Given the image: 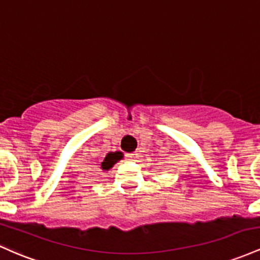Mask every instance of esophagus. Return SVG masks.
Instances as JSON below:
<instances>
[{"label":"esophagus","mask_w":260,"mask_h":260,"mask_svg":"<svg viewBox=\"0 0 260 260\" xmlns=\"http://www.w3.org/2000/svg\"><path fill=\"white\" fill-rule=\"evenodd\" d=\"M126 157L129 159H131V161H136V159H138L140 157V154L138 152H133V153H127Z\"/></svg>","instance_id":"esophagus-1"}]
</instances>
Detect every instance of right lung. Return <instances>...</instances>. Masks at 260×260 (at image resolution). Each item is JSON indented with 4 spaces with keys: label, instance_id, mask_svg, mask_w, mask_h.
I'll return each mask as SVG.
<instances>
[{
    "label": "right lung",
    "instance_id": "add662e5",
    "mask_svg": "<svg viewBox=\"0 0 260 260\" xmlns=\"http://www.w3.org/2000/svg\"><path fill=\"white\" fill-rule=\"evenodd\" d=\"M121 153L120 152H110L107 154V157L104 158V161L102 162V169H104V171H108V169H110L113 167V166L115 165L116 162L119 161V159L121 158Z\"/></svg>",
    "mask_w": 260,
    "mask_h": 260
}]
</instances>
